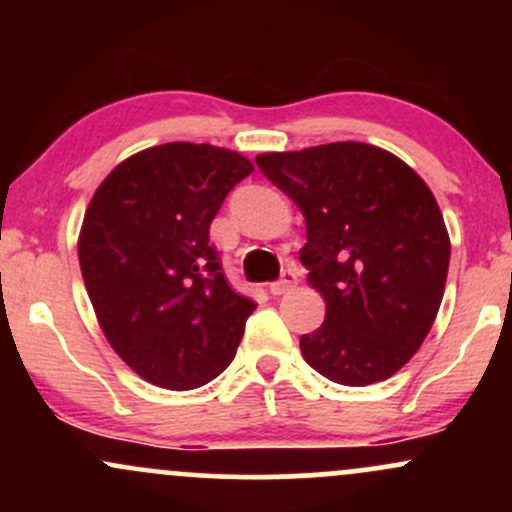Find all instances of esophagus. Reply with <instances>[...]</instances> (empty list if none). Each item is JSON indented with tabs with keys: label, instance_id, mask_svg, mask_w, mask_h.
<instances>
[{
	"label": "esophagus",
	"instance_id": "34e87169",
	"mask_svg": "<svg viewBox=\"0 0 512 512\" xmlns=\"http://www.w3.org/2000/svg\"><path fill=\"white\" fill-rule=\"evenodd\" d=\"M296 281H298L296 269H293V267H286L284 272H281V279H279V281H274V284L269 286V291H272V296H281V293L291 291L293 286H296Z\"/></svg>",
	"mask_w": 512,
	"mask_h": 512
}]
</instances>
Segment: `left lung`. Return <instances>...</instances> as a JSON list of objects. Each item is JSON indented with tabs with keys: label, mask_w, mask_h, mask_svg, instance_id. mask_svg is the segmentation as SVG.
Segmentation results:
<instances>
[{
	"label": "left lung",
	"mask_w": 512,
	"mask_h": 512,
	"mask_svg": "<svg viewBox=\"0 0 512 512\" xmlns=\"http://www.w3.org/2000/svg\"><path fill=\"white\" fill-rule=\"evenodd\" d=\"M255 163L305 216L301 262L327 305L325 322L301 337L308 366L351 387L395 375L424 344L448 279L433 192L397 156L361 142Z\"/></svg>",
	"instance_id": "obj_1"
}]
</instances>
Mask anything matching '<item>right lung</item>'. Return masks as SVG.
Listing matches in <instances>:
<instances>
[{
	"label": "right lung",
	"mask_w": 512,
	"mask_h": 512,
	"mask_svg": "<svg viewBox=\"0 0 512 512\" xmlns=\"http://www.w3.org/2000/svg\"><path fill=\"white\" fill-rule=\"evenodd\" d=\"M250 173L236 151L161 144L122 161L88 204V298L117 356L149 383L195 390L236 356L255 301L223 276L209 226Z\"/></svg>",
	"instance_id": "obj_1"
}]
</instances>
